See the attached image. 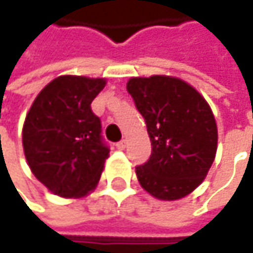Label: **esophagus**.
<instances>
[{
	"mask_svg": "<svg viewBox=\"0 0 253 253\" xmlns=\"http://www.w3.org/2000/svg\"><path fill=\"white\" fill-rule=\"evenodd\" d=\"M116 146H117L119 149H122V151H123V149H126L127 140H126V139H123V140H120V142H119V143H117Z\"/></svg>",
	"mask_w": 253,
	"mask_h": 253,
	"instance_id": "obj_1",
	"label": "esophagus"
}]
</instances>
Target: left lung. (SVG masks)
<instances>
[{
	"mask_svg": "<svg viewBox=\"0 0 253 253\" xmlns=\"http://www.w3.org/2000/svg\"><path fill=\"white\" fill-rule=\"evenodd\" d=\"M127 90L145 119L152 145L149 160L136 167L140 186L161 201L187 196L204 181L217 154L211 107L178 77H130Z\"/></svg>",
	"mask_w": 253,
	"mask_h": 253,
	"instance_id": "1",
	"label": "left lung"
}]
</instances>
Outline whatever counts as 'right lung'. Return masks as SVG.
Here are the masks:
<instances>
[{
	"instance_id": "right-lung-1",
	"label": "right lung",
	"mask_w": 253,
	"mask_h": 253,
	"mask_svg": "<svg viewBox=\"0 0 253 253\" xmlns=\"http://www.w3.org/2000/svg\"><path fill=\"white\" fill-rule=\"evenodd\" d=\"M105 84L102 77H55L26 114V161L33 176L57 196L83 198L101 178L110 149L90 104Z\"/></svg>"
}]
</instances>
